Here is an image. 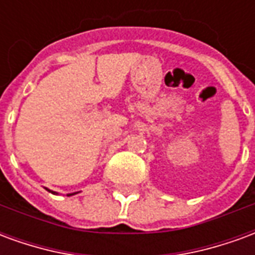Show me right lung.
I'll use <instances>...</instances> for the list:
<instances>
[{
  "label": "right lung",
  "instance_id": "1",
  "mask_svg": "<svg viewBox=\"0 0 255 255\" xmlns=\"http://www.w3.org/2000/svg\"><path fill=\"white\" fill-rule=\"evenodd\" d=\"M47 191L49 192H53V194H57V192H54V191H52V190H49V188H46ZM71 195H73V194H68V197H71Z\"/></svg>",
  "mask_w": 255,
  "mask_h": 255
}]
</instances>
